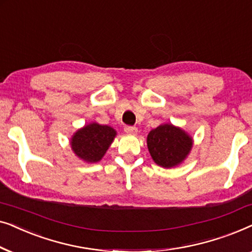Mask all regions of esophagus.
I'll list each match as a JSON object with an SVG mask.
<instances>
[{
  "label": "esophagus",
  "mask_w": 252,
  "mask_h": 252,
  "mask_svg": "<svg viewBox=\"0 0 252 252\" xmlns=\"http://www.w3.org/2000/svg\"><path fill=\"white\" fill-rule=\"evenodd\" d=\"M125 132L127 134H130V135H136L137 128H136V127H133V126H126L125 127Z\"/></svg>",
  "instance_id": "34e87169"
}]
</instances>
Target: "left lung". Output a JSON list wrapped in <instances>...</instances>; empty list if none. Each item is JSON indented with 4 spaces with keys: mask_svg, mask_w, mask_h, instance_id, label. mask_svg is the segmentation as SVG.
<instances>
[{
    "mask_svg": "<svg viewBox=\"0 0 252 252\" xmlns=\"http://www.w3.org/2000/svg\"><path fill=\"white\" fill-rule=\"evenodd\" d=\"M194 140L191 135L172 124H161L151 129L147 146L153 160L164 168L177 167L190 154Z\"/></svg>",
    "mask_w": 252,
    "mask_h": 252,
    "instance_id": "left-lung-1",
    "label": "left lung"
}]
</instances>
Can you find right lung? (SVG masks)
Masks as SVG:
<instances>
[{
	"label": "right lung",
	"mask_w": 252,
	"mask_h": 252,
	"mask_svg": "<svg viewBox=\"0 0 252 252\" xmlns=\"http://www.w3.org/2000/svg\"><path fill=\"white\" fill-rule=\"evenodd\" d=\"M117 136L111 126L91 123L73 133L70 146L75 156L86 163H97L106 154Z\"/></svg>",
	"instance_id": "obj_1"
}]
</instances>
